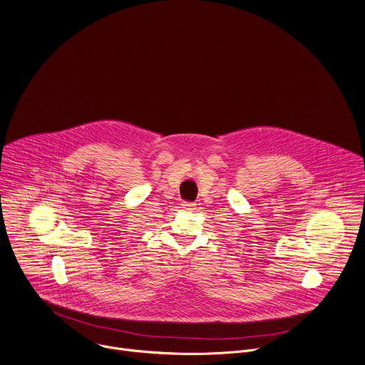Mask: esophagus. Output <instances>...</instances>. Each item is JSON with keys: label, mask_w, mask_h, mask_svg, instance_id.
I'll return each instance as SVG.
<instances>
[{"label": "esophagus", "mask_w": 365, "mask_h": 365, "mask_svg": "<svg viewBox=\"0 0 365 365\" xmlns=\"http://www.w3.org/2000/svg\"><path fill=\"white\" fill-rule=\"evenodd\" d=\"M182 208H185L186 211H195L196 210V204H193V202H183Z\"/></svg>", "instance_id": "1"}]
</instances>
